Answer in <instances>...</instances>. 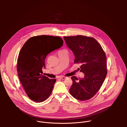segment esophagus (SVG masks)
I'll return each mask as SVG.
<instances>
[{"instance_id":"esophagus-1","label":"esophagus","mask_w":127,"mask_h":127,"mask_svg":"<svg viewBox=\"0 0 127 127\" xmlns=\"http://www.w3.org/2000/svg\"><path fill=\"white\" fill-rule=\"evenodd\" d=\"M60 79H65L66 78V77H65V76H61V77H60Z\"/></svg>"}]
</instances>
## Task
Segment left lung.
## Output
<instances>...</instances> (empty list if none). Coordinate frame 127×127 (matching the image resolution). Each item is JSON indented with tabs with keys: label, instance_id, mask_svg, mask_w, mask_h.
Wrapping results in <instances>:
<instances>
[{
	"label": "left lung",
	"instance_id": "1",
	"mask_svg": "<svg viewBox=\"0 0 127 127\" xmlns=\"http://www.w3.org/2000/svg\"><path fill=\"white\" fill-rule=\"evenodd\" d=\"M67 46L75 56L74 63H80L84 77L74 76L69 92L76 99L85 101L94 97L102 86L107 74L104 51L94 38L77 35L64 37Z\"/></svg>",
	"mask_w": 127,
	"mask_h": 127
}]
</instances>
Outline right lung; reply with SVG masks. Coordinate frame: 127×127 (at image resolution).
Here are the masks:
<instances>
[{
  "instance_id": "add662e5",
  "label": "right lung",
  "mask_w": 127,
  "mask_h": 127,
  "mask_svg": "<svg viewBox=\"0 0 127 127\" xmlns=\"http://www.w3.org/2000/svg\"><path fill=\"white\" fill-rule=\"evenodd\" d=\"M59 37L41 35L30 38L22 48L17 61L18 76L29 97L36 102L50 95L56 79L43 74L45 60L50 52L63 44Z\"/></svg>"
}]
</instances>
